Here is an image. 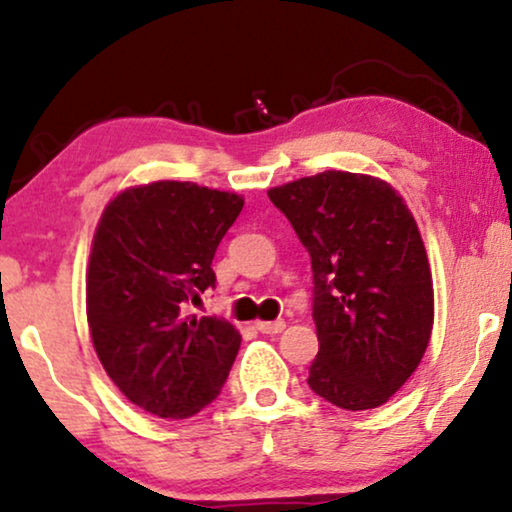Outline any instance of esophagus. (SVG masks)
Instances as JSON below:
<instances>
[{
  "label": "esophagus",
  "instance_id": "1",
  "mask_svg": "<svg viewBox=\"0 0 512 512\" xmlns=\"http://www.w3.org/2000/svg\"><path fill=\"white\" fill-rule=\"evenodd\" d=\"M257 330L262 332V335H278V332L285 327V320H260V323H255Z\"/></svg>",
  "mask_w": 512,
  "mask_h": 512
}]
</instances>
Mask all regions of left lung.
<instances>
[{
  "instance_id": "left-lung-1",
  "label": "left lung",
  "mask_w": 512,
  "mask_h": 512,
  "mask_svg": "<svg viewBox=\"0 0 512 512\" xmlns=\"http://www.w3.org/2000/svg\"><path fill=\"white\" fill-rule=\"evenodd\" d=\"M267 194L311 257V391L351 412L384 405L419 367L433 330L431 269L410 208L388 182L346 170Z\"/></svg>"
}]
</instances>
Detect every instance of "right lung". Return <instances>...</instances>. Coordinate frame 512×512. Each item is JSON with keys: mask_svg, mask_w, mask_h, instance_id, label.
Wrapping results in <instances>:
<instances>
[{"mask_svg": "<svg viewBox=\"0 0 512 512\" xmlns=\"http://www.w3.org/2000/svg\"><path fill=\"white\" fill-rule=\"evenodd\" d=\"M238 194L161 180L114 196L93 236L86 316L102 367L140 410L187 419L220 395L241 335L185 306L215 288V250Z\"/></svg>", "mask_w": 512, "mask_h": 512, "instance_id": "right-lung-1", "label": "right lung"}]
</instances>
